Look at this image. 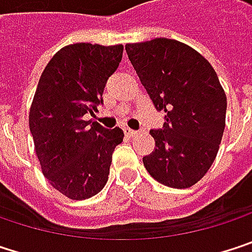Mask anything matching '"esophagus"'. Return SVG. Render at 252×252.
Listing matches in <instances>:
<instances>
[{
	"instance_id": "1",
	"label": "esophagus",
	"mask_w": 252,
	"mask_h": 252,
	"mask_svg": "<svg viewBox=\"0 0 252 252\" xmlns=\"http://www.w3.org/2000/svg\"><path fill=\"white\" fill-rule=\"evenodd\" d=\"M137 132L138 131H135V129H131V128H126V134L128 137H134V135H137Z\"/></svg>"
}]
</instances>
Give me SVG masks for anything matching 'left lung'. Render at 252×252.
Listing matches in <instances>:
<instances>
[{"mask_svg": "<svg viewBox=\"0 0 252 252\" xmlns=\"http://www.w3.org/2000/svg\"><path fill=\"white\" fill-rule=\"evenodd\" d=\"M126 51L165 124L152 129L155 150L147 172L171 188H188L210 169L222 141L226 94L210 63L191 46L156 37L126 43Z\"/></svg>", "mask_w": 252, "mask_h": 252, "instance_id": "left-lung-1", "label": "left lung"}]
</instances>
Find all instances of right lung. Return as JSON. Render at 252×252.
<instances>
[{
	"instance_id": "right-lung-1",
	"label": "right lung",
	"mask_w": 252,
	"mask_h": 252,
	"mask_svg": "<svg viewBox=\"0 0 252 252\" xmlns=\"http://www.w3.org/2000/svg\"><path fill=\"white\" fill-rule=\"evenodd\" d=\"M123 51V45L64 46L37 83L29 112L36 156L49 184L71 200L90 198L105 187L112 153L124 138L118 126L106 129L84 120L103 103V89Z\"/></svg>"
}]
</instances>
